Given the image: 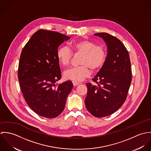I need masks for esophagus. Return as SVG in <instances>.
<instances>
[{"instance_id":"34e87169","label":"esophagus","mask_w":151,"mask_h":151,"mask_svg":"<svg viewBox=\"0 0 151 151\" xmlns=\"http://www.w3.org/2000/svg\"><path fill=\"white\" fill-rule=\"evenodd\" d=\"M73 84L74 86H78V84H80L79 83L76 82V81H73Z\"/></svg>"}]
</instances>
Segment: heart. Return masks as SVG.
Returning a JSON list of instances; mask_svg holds the SVG:
<instances>
[{
	"mask_svg": "<svg viewBox=\"0 0 151 151\" xmlns=\"http://www.w3.org/2000/svg\"><path fill=\"white\" fill-rule=\"evenodd\" d=\"M71 50L65 46H60L57 50L56 56L60 64L68 66L70 64L73 53L81 54L79 63L80 65L73 67L65 70L64 77L66 79L81 81L91 74V68L97 70L105 62L107 53L105 47L97 45L93 41L83 40L71 44Z\"/></svg>",
	"mask_w": 151,
	"mask_h": 151,
	"instance_id": "obj_1",
	"label": "heart"
}]
</instances>
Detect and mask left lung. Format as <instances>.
Segmentation results:
<instances>
[{"label": "left lung", "instance_id": "8db88e82", "mask_svg": "<svg viewBox=\"0 0 151 151\" xmlns=\"http://www.w3.org/2000/svg\"><path fill=\"white\" fill-rule=\"evenodd\" d=\"M104 39L108 55L104 65L92 78L98 86L86 83L85 104L88 111L96 117L114 113L125 102L132 80L129 54L116 37L106 32L94 34Z\"/></svg>", "mask_w": 151, "mask_h": 151}]
</instances>
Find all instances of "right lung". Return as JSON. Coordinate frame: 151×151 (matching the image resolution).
Masks as SVG:
<instances>
[{
    "label": "right lung",
    "mask_w": 151,
    "mask_h": 151,
    "mask_svg": "<svg viewBox=\"0 0 151 151\" xmlns=\"http://www.w3.org/2000/svg\"><path fill=\"white\" fill-rule=\"evenodd\" d=\"M68 39L56 31L40 29L22 50L18 68L20 89L28 106L44 117L62 113L73 86L71 81L55 84L62 77L57 50Z\"/></svg>",
    "instance_id": "obj_1"
}]
</instances>
